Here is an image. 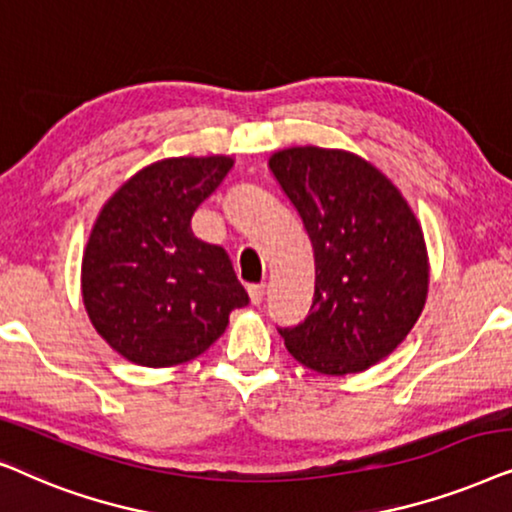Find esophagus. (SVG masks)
I'll return each instance as SVG.
<instances>
[{"mask_svg": "<svg viewBox=\"0 0 512 512\" xmlns=\"http://www.w3.org/2000/svg\"><path fill=\"white\" fill-rule=\"evenodd\" d=\"M248 295H250V302L252 306H260L262 299H264V285H250L248 288Z\"/></svg>", "mask_w": 512, "mask_h": 512, "instance_id": "esophagus-1", "label": "esophagus"}]
</instances>
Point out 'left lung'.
<instances>
[{"label": "left lung", "mask_w": 512, "mask_h": 512, "mask_svg": "<svg viewBox=\"0 0 512 512\" xmlns=\"http://www.w3.org/2000/svg\"><path fill=\"white\" fill-rule=\"evenodd\" d=\"M269 168L316 257L309 316L278 327L285 346L332 377L377 365L407 337L428 295L426 241L410 203L379 168L344 149H281Z\"/></svg>", "instance_id": "1"}]
</instances>
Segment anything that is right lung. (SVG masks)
Returning a JSON list of instances; mask_svg holds the SVG:
<instances>
[{"instance_id": "1", "label": "right lung", "mask_w": 512, "mask_h": 512, "mask_svg": "<svg viewBox=\"0 0 512 512\" xmlns=\"http://www.w3.org/2000/svg\"><path fill=\"white\" fill-rule=\"evenodd\" d=\"M231 156H177L142 168L102 206L81 262L98 335L126 360L170 367L201 356L250 302L229 255L192 231Z\"/></svg>"}]
</instances>
